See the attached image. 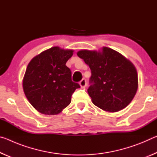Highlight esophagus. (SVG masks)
I'll list each match as a JSON object with an SVG mask.
<instances>
[{"label":"esophagus","instance_id":"34e87169","mask_svg":"<svg viewBox=\"0 0 157 157\" xmlns=\"http://www.w3.org/2000/svg\"><path fill=\"white\" fill-rule=\"evenodd\" d=\"M79 85L81 87H85L86 86V80L85 79H82V80L79 82Z\"/></svg>","mask_w":157,"mask_h":157}]
</instances>
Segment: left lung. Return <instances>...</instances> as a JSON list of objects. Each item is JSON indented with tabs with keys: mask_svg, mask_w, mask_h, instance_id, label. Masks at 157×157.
I'll return each mask as SVG.
<instances>
[{
	"mask_svg": "<svg viewBox=\"0 0 157 157\" xmlns=\"http://www.w3.org/2000/svg\"><path fill=\"white\" fill-rule=\"evenodd\" d=\"M77 55L91 69L87 91L95 106L116 112L131 102L138 89V74L129 60L107 47L102 52L83 50Z\"/></svg>",
	"mask_w": 157,
	"mask_h": 157,
	"instance_id": "8db88e82",
	"label": "left lung"
}]
</instances>
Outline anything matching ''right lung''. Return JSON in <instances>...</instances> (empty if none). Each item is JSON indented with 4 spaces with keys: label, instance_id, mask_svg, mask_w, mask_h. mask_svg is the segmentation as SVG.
<instances>
[{
    "label": "right lung",
    "instance_id": "add662e5",
    "mask_svg": "<svg viewBox=\"0 0 157 157\" xmlns=\"http://www.w3.org/2000/svg\"><path fill=\"white\" fill-rule=\"evenodd\" d=\"M73 50L52 47L32 59L26 68L23 88L26 98L39 112L59 113L71 102V96L80 87L71 79L66 66Z\"/></svg>",
    "mask_w": 157,
    "mask_h": 157
}]
</instances>
